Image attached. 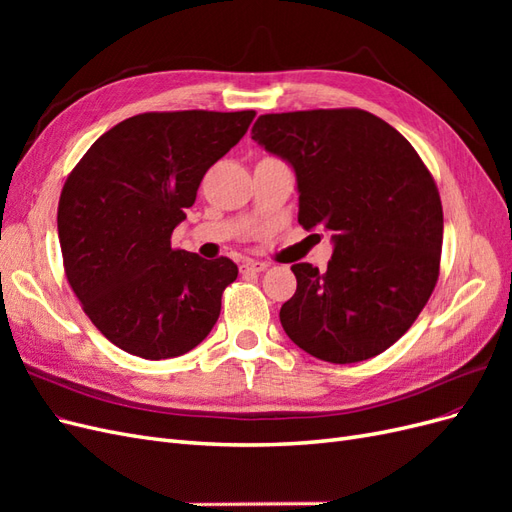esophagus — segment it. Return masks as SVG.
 Listing matches in <instances>:
<instances>
[{"mask_svg": "<svg viewBox=\"0 0 512 512\" xmlns=\"http://www.w3.org/2000/svg\"><path fill=\"white\" fill-rule=\"evenodd\" d=\"M269 269V262H262V260H247L241 265L243 273H260V271H267Z\"/></svg>", "mask_w": 512, "mask_h": 512, "instance_id": "34e87169", "label": "esophagus"}]
</instances>
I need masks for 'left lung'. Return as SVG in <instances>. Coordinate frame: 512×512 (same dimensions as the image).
Wrapping results in <instances>:
<instances>
[{"label": "left lung", "instance_id": "left-lung-1", "mask_svg": "<svg viewBox=\"0 0 512 512\" xmlns=\"http://www.w3.org/2000/svg\"><path fill=\"white\" fill-rule=\"evenodd\" d=\"M252 138L297 175L299 224L333 232L327 271L292 265L286 335L320 361L384 352L423 312L440 275L442 203L431 173L393 126L361 108L260 115Z\"/></svg>", "mask_w": 512, "mask_h": 512}]
</instances>
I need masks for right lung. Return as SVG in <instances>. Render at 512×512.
I'll use <instances>...</instances> for the list:
<instances>
[{
	"label": "right lung",
	"instance_id": "right-lung-1",
	"mask_svg": "<svg viewBox=\"0 0 512 512\" xmlns=\"http://www.w3.org/2000/svg\"><path fill=\"white\" fill-rule=\"evenodd\" d=\"M254 111L143 113L117 123L72 168L57 207L68 284L117 348L149 361L196 348L237 280L226 256L173 250L207 170L235 147Z\"/></svg>",
	"mask_w": 512,
	"mask_h": 512
}]
</instances>
